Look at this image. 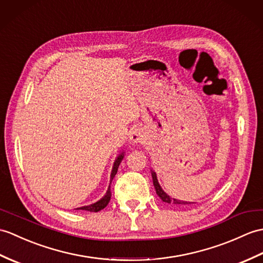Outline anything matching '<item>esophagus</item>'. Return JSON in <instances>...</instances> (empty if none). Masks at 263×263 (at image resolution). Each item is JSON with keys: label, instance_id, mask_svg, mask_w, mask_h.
Masks as SVG:
<instances>
[{"label": "esophagus", "instance_id": "esophagus-1", "mask_svg": "<svg viewBox=\"0 0 263 263\" xmlns=\"http://www.w3.org/2000/svg\"><path fill=\"white\" fill-rule=\"evenodd\" d=\"M144 139V134L140 129H134L130 132L129 140L131 143H141Z\"/></svg>", "mask_w": 263, "mask_h": 263}]
</instances>
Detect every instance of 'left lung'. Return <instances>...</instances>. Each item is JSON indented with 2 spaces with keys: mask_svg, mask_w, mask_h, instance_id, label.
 <instances>
[{
  "mask_svg": "<svg viewBox=\"0 0 263 263\" xmlns=\"http://www.w3.org/2000/svg\"><path fill=\"white\" fill-rule=\"evenodd\" d=\"M151 176H152V181H154V186L156 188V193L158 196H159L161 198L162 201H164V203L168 204V205H172V206H182V205H189V204H194L192 203V201H184V200H179V199H176V198H173L170 197L169 195H167L166 193H164L162 191L161 186L159 185V182H158V179H157V175L155 172H151Z\"/></svg>",
  "mask_w": 263,
  "mask_h": 263,
  "instance_id": "left-lung-1",
  "label": "left lung"
}]
</instances>
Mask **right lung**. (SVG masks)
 Listing matches in <instances>:
<instances>
[{
    "mask_svg": "<svg viewBox=\"0 0 263 263\" xmlns=\"http://www.w3.org/2000/svg\"><path fill=\"white\" fill-rule=\"evenodd\" d=\"M123 157H124V152H122V154L117 158V160H115V162H114V164H113L112 173H111V182H112L113 178L115 177V175H117V173H118L119 166H120V163H121L122 159H123ZM109 199H111V192H109V186H108V189H107V192H106V194H105V196H104L103 198H101L99 201H96V203H94V204H90V205H87V206L79 207L78 210L88 211V212H100L101 210L105 209V207L107 206V204L109 203Z\"/></svg>",
    "mask_w": 263,
    "mask_h": 263,
    "instance_id": "add662e5",
    "label": "right lung"
}]
</instances>
